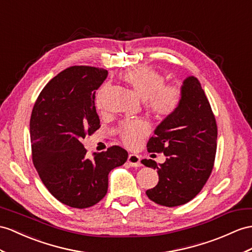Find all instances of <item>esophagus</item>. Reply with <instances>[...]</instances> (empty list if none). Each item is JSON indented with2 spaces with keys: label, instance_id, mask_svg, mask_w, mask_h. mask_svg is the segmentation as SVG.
<instances>
[{
  "label": "esophagus",
  "instance_id": "1",
  "mask_svg": "<svg viewBox=\"0 0 252 252\" xmlns=\"http://www.w3.org/2000/svg\"><path fill=\"white\" fill-rule=\"evenodd\" d=\"M127 161H128V163H129V165H131V167H133V168H137L141 165V158L137 154H130L129 156H128Z\"/></svg>",
  "mask_w": 252,
  "mask_h": 252
}]
</instances>
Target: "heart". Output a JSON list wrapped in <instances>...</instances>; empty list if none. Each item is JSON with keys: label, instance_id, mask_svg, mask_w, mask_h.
I'll use <instances>...</instances> for the list:
<instances>
[{"label": "heart", "instance_id": "obj_1", "mask_svg": "<svg viewBox=\"0 0 252 252\" xmlns=\"http://www.w3.org/2000/svg\"><path fill=\"white\" fill-rule=\"evenodd\" d=\"M123 80L129 85L133 93L153 113L161 118L172 115L179 109L182 101V92L174 85H164V77L154 69L141 68L126 71ZM105 88L97 94L96 102L100 106ZM149 131V125L143 121L127 122L121 128V137L127 146H136L139 141Z\"/></svg>", "mask_w": 252, "mask_h": 252}]
</instances>
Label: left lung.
<instances>
[{"label": "left lung", "mask_w": 252, "mask_h": 252, "mask_svg": "<svg viewBox=\"0 0 252 252\" xmlns=\"http://www.w3.org/2000/svg\"><path fill=\"white\" fill-rule=\"evenodd\" d=\"M182 101L167 116L147 142V151L163 153L167 159L157 164L143 159L146 167L157 169L158 184L146 190L150 200L173 207L187 203L205 185L214 167L217 150V125L199 80L188 76L181 88Z\"/></svg>", "instance_id": "8db88e82"}]
</instances>
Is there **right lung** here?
<instances>
[{
	"mask_svg": "<svg viewBox=\"0 0 252 252\" xmlns=\"http://www.w3.org/2000/svg\"><path fill=\"white\" fill-rule=\"evenodd\" d=\"M108 71L72 66L52 78L40 92L30 121L33 163L55 199L75 208L98 203L108 191L110 171L124 164L120 146L87 156L82 139L99 125L95 93Z\"/></svg>",
	"mask_w": 252,
	"mask_h": 252,
	"instance_id": "add662e5",
	"label": "right lung"
}]
</instances>
